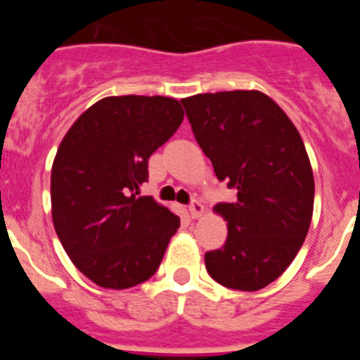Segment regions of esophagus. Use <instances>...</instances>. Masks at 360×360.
<instances>
[{"label":"esophagus","instance_id":"1","mask_svg":"<svg viewBox=\"0 0 360 360\" xmlns=\"http://www.w3.org/2000/svg\"><path fill=\"white\" fill-rule=\"evenodd\" d=\"M203 212H205V207H203L202 202H198V200H195V202H193V203H191V205H189V216H191V218H193V219L200 218V216H202Z\"/></svg>","mask_w":360,"mask_h":360}]
</instances>
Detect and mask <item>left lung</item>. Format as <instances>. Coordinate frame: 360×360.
<instances>
[{"label": "left lung", "mask_w": 360, "mask_h": 360, "mask_svg": "<svg viewBox=\"0 0 360 360\" xmlns=\"http://www.w3.org/2000/svg\"><path fill=\"white\" fill-rule=\"evenodd\" d=\"M187 119L219 180L236 202L214 205L227 241L205 254V269L234 290L265 288L288 269L314 212L310 158L288 115L257 90L182 98Z\"/></svg>", "instance_id": "1"}]
</instances>
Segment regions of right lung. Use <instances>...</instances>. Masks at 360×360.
Returning a JSON list of instances; mask_svg holds the SVG:
<instances>
[{
	"mask_svg": "<svg viewBox=\"0 0 360 360\" xmlns=\"http://www.w3.org/2000/svg\"><path fill=\"white\" fill-rule=\"evenodd\" d=\"M184 120L176 98L104 97L72 124L52 164V219L72 263L103 288L157 272L180 218L153 196L148 160Z\"/></svg>",
	"mask_w": 360,
	"mask_h": 360,
	"instance_id": "1",
	"label": "right lung"
}]
</instances>
